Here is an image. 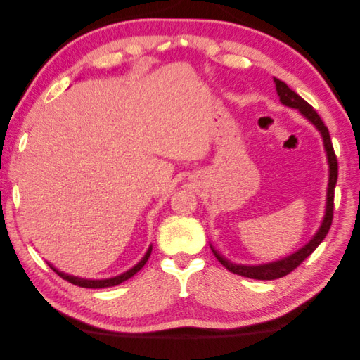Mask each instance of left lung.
I'll use <instances>...</instances> for the list:
<instances>
[{
	"label": "left lung",
	"instance_id": "8db88e82",
	"mask_svg": "<svg viewBox=\"0 0 360 360\" xmlns=\"http://www.w3.org/2000/svg\"><path fill=\"white\" fill-rule=\"evenodd\" d=\"M274 81L276 84V91H278L281 103L300 111V114L304 118H308L309 122L315 127H317L319 132L321 134L326 153H328V160H329V184H328V201H326V213H324V219L321 222V226L319 228V231L315 233V236L311 238V240L303 248H300L297 252H294L282 259L274 261V263L259 264V266H242V264H234L230 259L224 258L210 245L214 257L225 269L233 271V274H236V275L259 279V281H271V279H278V278H282V276L291 274V271L296 267H299L303 261L307 259L314 252V250L317 249V246L324 240V237L328 236V233L330 230L332 219H333V197H335V184L338 180V160H336L335 151H333L329 130L324 126L323 120L320 118L317 111H315L307 101H303L297 93H294L285 82L279 81L278 78H274Z\"/></svg>",
	"mask_w": 360,
	"mask_h": 360
}]
</instances>
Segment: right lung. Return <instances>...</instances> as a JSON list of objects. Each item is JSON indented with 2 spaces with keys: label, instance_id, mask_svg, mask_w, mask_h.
Returning a JSON list of instances; mask_svg holds the SVG:
<instances>
[{
  "label": "right lung",
  "instance_id": "add662e5",
  "mask_svg": "<svg viewBox=\"0 0 360 360\" xmlns=\"http://www.w3.org/2000/svg\"><path fill=\"white\" fill-rule=\"evenodd\" d=\"M150 254H151V246L148 248L146 255L143 257V259H141L136 266H134L132 269H129L127 271H124V274L118 275L115 278H110V279H82V278H78V276H72V275H68V274H63V271H58L52 264H49V267L53 271H56L58 276H61L63 279H66L68 282H70V284H73V285L84 287V288H106V287H114V285L122 284V282L127 281L129 278H132L135 274H138V271L143 269L144 264L147 263V259L150 258Z\"/></svg>",
  "mask_w": 360,
  "mask_h": 360
}]
</instances>
